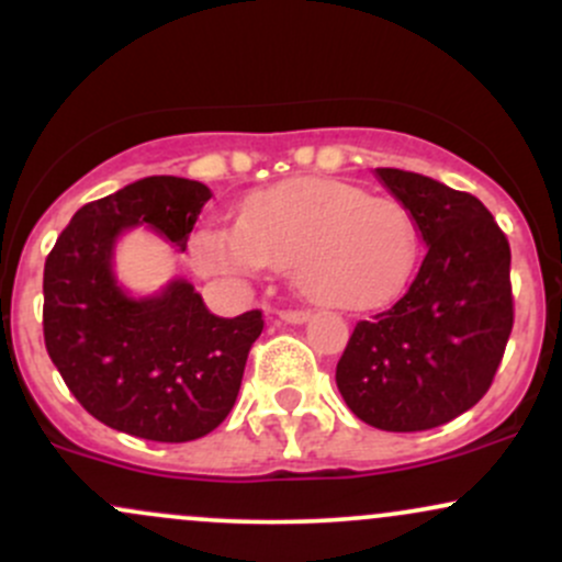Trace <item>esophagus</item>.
<instances>
[{
    "label": "esophagus",
    "instance_id": "34e87169",
    "mask_svg": "<svg viewBox=\"0 0 562 562\" xmlns=\"http://www.w3.org/2000/svg\"><path fill=\"white\" fill-rule=\"evenodd\" d=\"M279 318L286 324H303L311 318V313L303 311V307H286V311H279Z\"/></svg>",
    "mask_w": 562,
    "mask_h": 562
}]
</instances>
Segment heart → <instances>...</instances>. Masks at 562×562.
Masks as SVG:
<instances>
[{
    "label": "heart",
    "mask_w": 562,
    "mask_h": 562,
    "mask_svg": "<svg viewBox=\"0 0 562 562\" xmlns=\"http://www.w3.org/2000/svg\"><path fill=\"white\" fill-rule=\"evenodd\" d=\"M420 249L413 214L394 198L335 179H289L255 192L238 225H209L192 257L211 276L255 279L292 268L307 300L342 311L372 307L407 283Z\"/></svg>",
    "instance_id": "obj_1"
}]
</instances>
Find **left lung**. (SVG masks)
<instances>
[{"label":"left lung","instance_id":"1","mask_svg":"<svg viewBox=\"0 0 562 562\" xmlns=\"http://www.w3.org/2000/svg\"><path fill=\"white\" fill-rule=\"evenodd\" d=\"M378 179L428 249L407 292L356 324L335 380L364 424L426 431L474 407L496 378L515 324L512 251L469 192L400 168H378Z\"/></svg>","mask_w":562,"mask_h":562}]
</instances>
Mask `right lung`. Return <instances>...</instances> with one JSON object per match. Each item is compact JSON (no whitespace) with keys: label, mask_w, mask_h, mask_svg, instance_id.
Instances as JSON below:
<instances>
[{"label":"right lung","mask_w":562,"mask_h":562,"mask_svg":"<svg viewBox=\"0 0 562 562\" xmlns=\"http://www.w3.org/2000/svg\"><path fill=\"white\" fill-rule=\"evenodd\" d=\"M206 184L147 177L86 203L45 259L42 331L75 400L106 424L153 442H190L214 431L238 396L262 311L220 318L184 279L134 300L112 273L114 240L149 225L184 249Z\"/></svg>","instance_id":"1"}]
</instances>
